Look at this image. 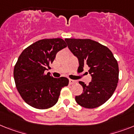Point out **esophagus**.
I'll return each mask as SVG.
<instances>
[{
	"label": "esophagus",
	"mask_w": 134,
	"mask_h": 134,
	"mask_svg": "<svg viewBox=\"0 0 134 134\" xmlns=\"http://www.w3.org/2000/svg\"><path fill=\"white\" fill-rule=\"evenodd\" d=\"M76 83V81L74 80L69 79V84H74Z\"/></svg>",
	"instance_id": "esophagus-1"
}]
</instances>
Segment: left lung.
<instances>
[{"mask_svg":"<svg viewBox=\"0 0 134 134\" xmlns=\"http://www.w3.org/2000/svg\"><path fill=\"white\" fill-rule=\"evenodd\" d=\"M67 46L78 59V69L89 67L92 77L88 85L80 81L83 93L76 101L86 108H95L106 102L113 95L119 82V65L106 46L89 39H65Z\"/></svg>","mask_w":134,"mask_h":134,"instance_id":"8db88e82","label":"left lung"}]
</instances>
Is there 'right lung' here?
Wrapping results in <instances>:
<instances>
[{
	"instance_id": "right-lung-1",
	"label": "right lung",
	"mask_w": 134,
	"mask_h": 134,
	"mask_svg": "<svg viewBox=\"0 0 134 134\" xmlns=\"http://www.w3.org/2000/svg\"><path fill=\"white\" fill-rule=\"evenodd\" d=\"M60 38L36 41L23 50L14 67L15 86L24 101L32 107L48 109L57 103L62 88L69 84L65 77L54 78L45 71L57 52L66 48Z\"/></svg>"
}]
</instances>
